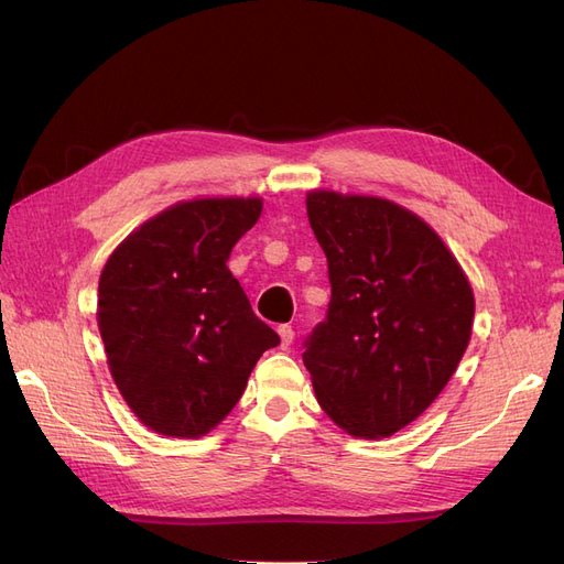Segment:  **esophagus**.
Returning a JSON list of instances; mask_svg holds the SVG:
<instances>
[{"mask_svg":"<svg viewBox=\"0 0 564 564\" xmlns=\"http://www.w3.org/2000/svg\"><path fill=\"white\" fill-rule=\"evenodd\" d=\"M278 334H280V340H282V348H289V346H292V340H294V329L289 327V324H280Z\"/></svg>","mask_w":564,"mask_h":564,"instance_id":"obj_1","label":"esophagus"}]
</instances>
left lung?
<instances>
[{
    "label": "left lung",
    "mask_w": 564,
    "mask_h": 564,
    "mask_svg": "<svg viewBox=\"0 0 564 564\" xmlns=\"http://www.w3.org/2000/svg\"><path fill=\"white\" fill-rule=\"evenodd\" d=\"M311 228L327 256V317L305 338L319 406L355 437L419 419L464 357L475 315L466 272L437 232L400 204L313 191Z\"/></svg>",
    "instance_id": "left-lung-1"
}]
</instances>
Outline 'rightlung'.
Here are the masks:
<instances>
[{"label":"right lung","instance_id":"right-lung-1","mask_svg":"<svg viewBox=\"0 0 564 564\" xmlns=\"http://www.w3.org/2000/svg\"><path fill=\"white\" fill-rule=\"evenodd\" d=\"M261 209L259 197L178 202L133 230L100 272L108 367L150 431L209 433L240 402L259 357L280 344L226 265Z\"/></svg>","mask_w":564,"mask_h":564}]
</instances>
